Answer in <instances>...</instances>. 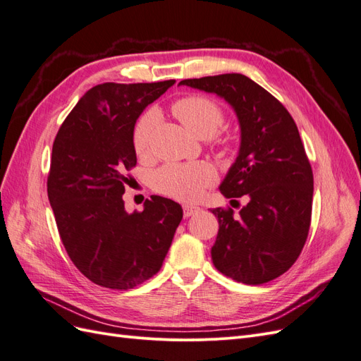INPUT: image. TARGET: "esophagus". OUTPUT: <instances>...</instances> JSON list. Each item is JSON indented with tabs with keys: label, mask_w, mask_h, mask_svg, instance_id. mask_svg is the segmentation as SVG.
I'll use <instances>...</instances> for the list:
<instances>
[{
	"label": "esophagus",
	"mask_w": 361,
	"mask_h": 361,
	"mask_svg": "<svg viewBox=\"0 0 361 361\" xmlns=\"http://www.w3.org/2000/svg\"><path fill=\"white\" fill-rule=\"evenodd\" d=\"M200 211H202V207H199V206H192V204H185L183 206V215L187 216V218L194 215V214L200 212Z\"/></svg>",
	"instance_id": "obj_1"
}]
</instances>
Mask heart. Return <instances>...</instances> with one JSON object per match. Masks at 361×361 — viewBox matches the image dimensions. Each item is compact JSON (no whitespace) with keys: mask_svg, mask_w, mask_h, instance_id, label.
Wrapping results in <instances>:
<instances>
[{"mask_svg":"<svg viewBox=\"0 0 361 361\" xmlns=\"http://www.w3.org/2000/svg\"><path fill=\"white\" fill-rule=\"evenodd\" d=\"M173 113L182 125L194 135L207 140L212 138L224 122V114L214 101L203 96H188L173 105ZM159 123L157 110L147 111L134 130V149L138 157H145L150 150V141ZM216 180L215 169L207 162L169 164L161 167L154 176L157 191L180 202L200 199L204 190Z\"/></svg>","mask_w":361,"mask_h":361,"instance_id":"obj_1","label":"heart"}]
</instances>
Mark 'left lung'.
<instances>
[{
    "label": "left lung",
    "mask_w": 361,
    "mask_h": 361,
    "mask_svg": "<svg viewBox=\"0 0 361 361\" xmlns=\"http://www.w3.org/2000/svg\"><path fill=\"white\" fill-rule=\"evenodd\" d=\"M233 108L241 143L220 185L226 199L247 195L235 216L215 207L218 235L211 256L224 276L262 285L286 272L309 235L313 173L292 116L264 87L241 73L183 80Z\"/></svg>",
    "instance_id": "1"
}]
</instances>
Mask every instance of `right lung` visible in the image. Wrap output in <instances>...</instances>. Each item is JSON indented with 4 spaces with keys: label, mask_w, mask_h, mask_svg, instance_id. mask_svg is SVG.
Segmentation results:
<instances>
[{
    "label": "right lung",
    "mask_w": 361,
    "mask_h": 361,
    "mask_svg": "<svg viewBox=\"0 0 361 361\" xmlns=\"http://www.w3.org/2000/svg\"><path fill=\"white\" fill-rule=\"evenodd\" d=\"M174 82L94 85L54 140L48 199L61 243L99 286L126 290L155 276L182 220V206L161 195L133 214L122 199L137 118Z\"/></svg>",
    "instance_id": "right-lung-1"
}]
</instances>
